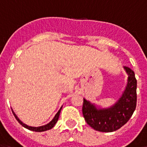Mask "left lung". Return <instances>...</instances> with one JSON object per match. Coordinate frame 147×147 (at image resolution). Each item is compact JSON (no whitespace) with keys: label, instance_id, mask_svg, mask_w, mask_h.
Segmentation results:
<instances>
[{"label":"left lung","instance_id":"8db88e82","mask_svg":"<svg viewBox=\"0 0 147 147\" xmlns=\"http://www.w3.org/2000/svg\"><path fill=\"white\" fill-rule=\"evenodd\" d=\"M127 74V83L119 100L109 108H97L94 104L83 98V115L87 124L96 131L112 132L117 131L129 120L136 108L137 80L135 72L123 67Z\"/></svg>","mask_w":147,"mask_h":147}]
</instances>
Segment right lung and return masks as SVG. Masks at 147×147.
<instances>
[{
    "mask_svg": "<svg viewBox=\"0 0 147 147\" xmlns=\"http://www.w3.org/2000/svg\"><path fill=\"white\" fill-rule=\"evenodd\" d=\"M61 109H62V107H61V109H60V110L58 111L57 113V114L55 115V117H53V119L49 122V123H47V124H45V125H43V126H41V127H31V126H28V125H27V124H25V123H24L22 121H21L19 118H18V117L16 115V113H15L14 112H13V110H12V113H13V115H14V117H16V119L17 120V121L19 122V123H20L21 125L23 127H26V128H27L28 130H30V131H37V132H41V131H47V130H49L51 129V128H53V127L55 126V124H56V123L57 122L58 120V118H59V116H60V113H61Z\"/></svg>",
    "mask_w": 147,
    "mask_h": 147,
    "instance_id": "add662e5",
    "label": "right lung"
}]
</instances>
